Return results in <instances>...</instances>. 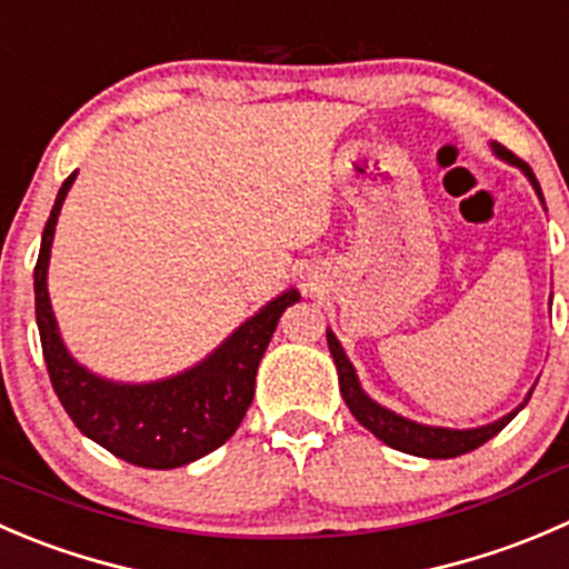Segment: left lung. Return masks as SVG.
Returning a JSON list of instances; mask_svg holds the SVG:
<instances>
[{"label": "left lung", "instance_id": "8db88e82", "mask_svg": "<svg viewBox=\"0 0 569 569\" xmlns=\"http://www.w3.org/2000/svg\"><path fill=\"white\" fill-rule=\"evenodd\" d=\"M492 151L500 157V160L511 162V166H517L522 173H526L528 182H531L533 190H537L539 201L545 204L542 188H539L537 177H533V171L528 168V162H522L520 157H515L509 149H506V146H500V143H492ZM326 342H329V351H331V357H335V365H337V376H340L342 401H346V407L351 409L353 418H357L359 423L370 431V435L379 437L385 446L396 448V451H403V453H412V457L453 459V457H462V453L476 451L478 446H483L487 440H492V437L498 435V431L503 429V426L509 423V420L515 418L522 407H526V403H520L515 412L503 415V418L495 420V423L478 426V429H440V426L415 423V420L401 418V415L390 412V409H385L381 403H376L373 398L362 390V385H359V379H357V370H353V365L348 362L346 351H342V346L337 342L335 331L326 329ZM531 392H528V398H531Z\"/></svg>", "mask_w": 569, "mask_h": 569}]
</instances>
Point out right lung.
Returning a JSON list of instances; mask_svg holds the SVG:
<instances>
[{"label": "right lung", "instance_id": "1", "mask_svg": "<svg viewBox=\"0 0 569 569\" xmlns=\"http://www.w3.org/2000/svg\"><path fill=\"white\" fill-rule=\"evenodd\" d=\"M74 179L77 171L58 190L36 262V320L49 379L77 429L112 457L151 470L182 468L221 448L238 431L254 398L262 353L284 309L301 296L298 290L277 296L184 373L149 385L101 379L66 351L47 290L54 223Z\"/></svg>", "mask_w": 569, "mask_h": 569}]
</instances>
